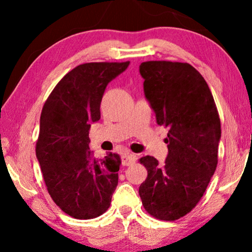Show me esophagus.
<instances>
[{"mask_svg":"<svg viewBox=\"0 0 252 252\" xmlns=\"http://www.w3.org/2000/svg\"><path fill=\"white\" fill-rule=\"evenodd\" d=\"M136 159H137V157H136V155H134V154H126V155H124L123 156V165L124 166H129V165H132V164H134L136 161Z\"/></svg>","mask_w":252,"mask_h":252,"instance_id":"1","label":"esophagus"}]
</instances>
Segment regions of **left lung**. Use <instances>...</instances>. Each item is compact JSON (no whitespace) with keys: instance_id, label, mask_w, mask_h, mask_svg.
<instances>
[{"instance_id":"obj_1","label":"left lung","mask_w":252,"mask_h":252,"mask_svg":"<svg viewBox=\"0 0 252 252\" xmlns=\"http://www.w3.org/2000/svg\"><path fill=\"white\" fill-rule=\"evenodd\" d=\"M143 92L156 123L168 128V154L140 159L148 177L139 188L148 213L181 218L195 208L218 163L221 128L215 99L201 73L188 63L151 61L140 65Z\"/></svg>"}]
</instances>
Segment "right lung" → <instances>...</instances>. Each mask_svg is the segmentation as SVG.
Instances as JSON below:
<instances>
[{
  "instance_id": "1",
  "label": "right lung",
  "mask_w": 252,
  "mask_h": 252,
  "mask_svg": "<svg viewBox=\"0 0 252 252\" xmlns=\"http://www.w3.org/2000/svg\"><path fill=\"white\" fill-rule=\"evenodd\" d=\"M124 63H86L58 82L40 118L36 158L54 202L75 219H93L109 209L122 159L95 158L89 129L101 118L106 86L128 67Z\"/></svg>"
}]
</instances>
